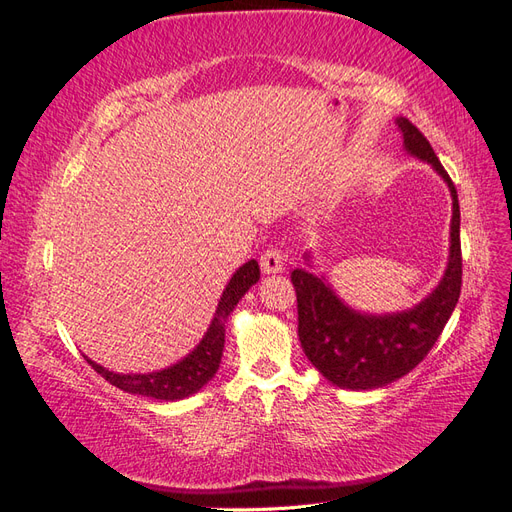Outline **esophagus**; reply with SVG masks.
<instances>
[{
    "instance_id": "obj_1",
    "label": "esophagus",
    "mask_w": 512,
    "mask_h": 512,
    "mask_svg": "<svg viewBox=\"0 0 512 512\" xmlns=\"http://www.w3.org/2000/svg\"><path fill=\"white\" fill-rule=\"evenodd\" d=\"M260 271L265 275H275V273H282L284 271V256L280 250H273V247H269V250L262 252L260 256Z\"/></svg>"
}]
</instances>
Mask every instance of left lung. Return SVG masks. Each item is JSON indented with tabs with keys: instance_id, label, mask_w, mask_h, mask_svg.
Instances as JSON below:
<instances>
[{
	"instance_id": "left-lung-1",
	"label": "left lung",
	"mask_w": 512,
	"mask_h": 512,
	"mask_svg": "<svg viewBox=\"0 0 512 512\" xmlns=\"http://www.w3.org/2000/svg\"><path fill=\"white\" fill-rule=\"evenodd\" d=\"M395 126L408 156L429 164L451 192L448 260L438 286L408 309L369 314L339 297L327 275L318 271L312 250L303 254L309 269H294L290 275L299 303L301 348L324 378L348 391L382 389L412 371L438 342L461 292L457 190L427 138L406 117H397Z\"/></svg>"
}]
</instances>
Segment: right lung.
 Segmentation results:
<instances>
[{"label": "right lung", "instance_id": "add662e5", "mask_svg": "<svg viewBox=\"0 0 512 512\" xmlns=\"http://www.w3.org/2000/svg\"><path fill=\"white\" fill-rule=\"evenodd\" d=\"M258 280L260 269L254 258L247 260L245 265H241L232 273L203 339H200L183 359H179L173 365L156 371H147V374H119V371H111L102 367L100 363L91 361L89 356H85V361L94 367L104 380H108L113 386H117V389L126 393L160 401H179L190 397L203 389V386L218 374L224 352L228 316L235 312L237 303Z\"/></svg>", "mask_w": 512, "mask_h": 512}]
</instances>
